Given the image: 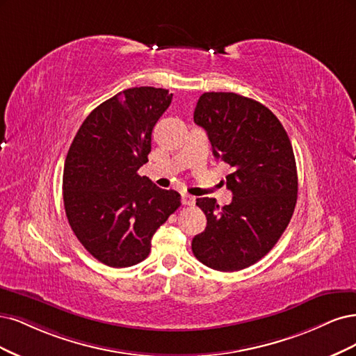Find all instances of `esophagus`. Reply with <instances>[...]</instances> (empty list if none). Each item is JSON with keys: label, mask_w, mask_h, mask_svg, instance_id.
Masks as SVG:
<instances>
[{"label": "esophagus", "mask_w": 356, "mask_h": 356, "mask_svg": "<svg viewBox=\"0 0 356 356\" xmlns=\"http://www.w3.org/2000/svg\"><path fill=\"white\" fill-rule=\"evenodd\" d=\"M181 202L185 205H195V197L189 193H181Z\"/></svg>", "instance_id": "obj_1"}]
</instances>
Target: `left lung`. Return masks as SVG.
Segmentation results:
<instances>
[{
	"instance_id": "8db88e82",
	"label": "left lung",
	"mask_w": 356,
	"mask_h": 356,
	"mask_svg": "<svg viewBox=\"0 0 356 356\" xmlns=\"http://www.w3.org/2000/svg\"><path fill=\"white\" fill-rule=\"evenodd\" d=\"M193 121L207 131L217 159L232 167V202L198 198L207 227L192 239L205 266L234 272L265 257L289 226L297 201V168L289 134L261 103L236 93H204Z\"/></svg>"
}]
</instances>
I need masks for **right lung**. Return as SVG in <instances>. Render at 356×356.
<instances>
[{"label": "right lung", "mask_w": 356, "mask_h": 356, "mask_svg": "<svg viewBox=\"0 0 356 356\" xmlns=\"http://www.w3.org/2000/svg\"><path fill=\"white\" fill-rule=\"evenodd\" d=\"M171 99L165 88L121 91L90 112L67 151V222L88 253L111 268L145 260L156 229L180 207L179 192L137 173L147 163L152 130Z\"/></svg>", "instance_id": "1"}]
</instances>
